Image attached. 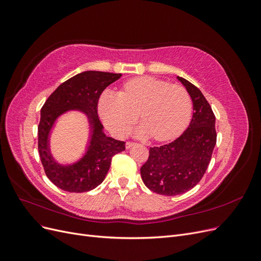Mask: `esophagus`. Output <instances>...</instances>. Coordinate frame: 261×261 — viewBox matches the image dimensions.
Here are the masks:
<instances>
[{"mask_svg":"<svg viewBox=\"0 0 261 261\" xmlns=\"http://www.w3.org/2000/svg\"><path fill=\"white\" fill-rule=\"evenodd\" d=\"M134 145H135V144H134V143H130V141H127V143H126V149H129L130 147H133Z\"/></svg>","mask_w":261,"mask_h":261,"instance_id":"34e87169","label":"esophagus"}]
</instances>
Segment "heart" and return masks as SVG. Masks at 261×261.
Returning a JSON list of instances; mask_svg holds the SVG:
<instances>
[{"instance_id": "obj_1", "label": "heart", "mask_w": 261, "mask_h": 261, "mask_svg": "<svg viewBox=\"0 0 261 261\" xmlns=\"http://www.w3.org/2000/svg\"><path fill=\"white\" fill-rule=\"evenodd\" d=\"M192 108V98L183 86L169 85L150 76L127 81L122 92L108 89L98 102L102 122L115 136H125L139 112L144 125L137 135H151L159 141L174 138L184 130Z\"/></svg>"}]
</instances>
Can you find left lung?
I'll list each match as a JSON object with an SVG mask.
<instances>
[{
    "label": "left lung",
    "mask_w": 261,
    "mask_h": 261,
    "mask_svg": "<svg viewBox=\"0 0 261 261\" xmlns=\"http://www.w3.org/2000/svg\"><path fill=\"white\" fill-rule=\"evenodd\" d=\"M193 101V117L187 129L174 141L149 150L140 168L141 178L153 193L164 196L184 194L199 183L217 143L216 116L201 91L183 77Z\"/></svg>",
    "instance_id": "8db88e82"
}]
</instances>
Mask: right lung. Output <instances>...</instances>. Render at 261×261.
Returning <instances> with one entry per match:
<instances>
[{"label":"right lung","instance_id":"add662e5","mask_svg":"<svg viewBox=\"0 0 261 261\" xmlns=\"http://www.w3.org/2000/svg\"><path fill=\"white\" fill-rule=\"evenodd\" d=\"M122 74L87 70L61 84L45 101L38 126V150L46 176L52 183L69 193H85L106 178L112 156L125 150V143L108 137L98 116V101L109 85ZM72 109L86 114L91 136L85 154L72 165H60L49 150V134L55 121Z\"/></svg>","mask_w":261,"mask_h":261}]
</instances>
